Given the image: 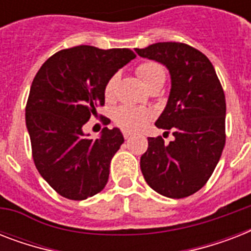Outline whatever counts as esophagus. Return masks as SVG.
Returning <instances> with one entry per match:
<instances>
[{
    "instance_id": "obj_1",
    "label": "esophagus",
    "mask_w": 251,
    "mask_h": 251,
    "mask_svg": "<svg viewBox=\"0 0 251 251\" xmlns=\"http://www.w3.org/2000/svg\"><path fill=\"white\" fill-rule=\"evenodd\" d=\"M124 137H125V139H129V138L131 137V133H127V131H124Z\"/></svg>"
}]
</instances>
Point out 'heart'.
Returning a JSON list of instances; mask_svg holds the SVG:
<instances>
[{
    "mask_svg": "<svg viewBox=\"0 0 251 251\" xmlns=\"http://www.w3.org/2000/svg\"><path fill=\"white\" fill-rule=\"evenodd\" d=\"M137 74L141 78L147 90H152L161 87L165 82V70L159 62L155 61H145L138 65ZM118 83V75L110 76L106 82L104 95L106 100H112L116 95V88ZM152 118V112L146 108H135V106L124 105L114 110L113 120L122 130L125 131H138Z\"/></svg>",
    "mask_w": 251,
    "mask_h": 251,
    "instance_id": "obj_1",
    "label": "heart"
}]
</instances>
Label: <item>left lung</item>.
Listing matches in <instances>:
<instances>
[{
	"label": "left lung",
	"mask_w": 251,
	"mask_h": 251,
	"mask_svg": "<svg viewBox=\"0 0 251 251\" xmlns=\"http://www.w3.org/2000/svg\"><path fill=\"white\" fill-rule=\"evenodd\" d=\"M143 58L160 62L171 74V92L155 125L172 131L149 138L141 169L150 187L179 199L202 189L218 165L226 145V95L211 61L182 43H156L135 48Z\"/></svg>",
	"instance_id": "1"
}]
</instances>
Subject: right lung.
<instances>
[{
	"mask_svg": "<svg viewBox=\"0 0 251 251\" xmlns=\"http://www.w3.org/2000/svg\"><path fill=\"white\" fill-rule=\"evenodd\" d=\"M135 58L127 48L79 45L45 61L25 105L32 157L41 177L60 195L83 201L105 187L110 160L124 143L120 129L104 127L99 139L83 125L105 102L106 82Z\"/></svg>",
	"mask_w": 251,
	"mask_h": 251,
	"instance_id": "right-lung-1",
	"label": "right lung"
}]
</instances>
